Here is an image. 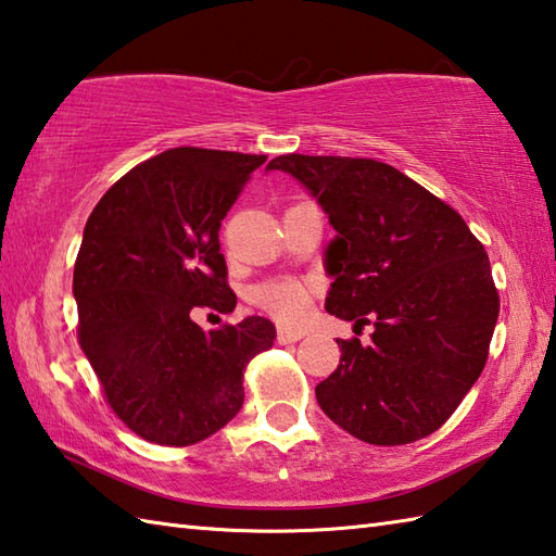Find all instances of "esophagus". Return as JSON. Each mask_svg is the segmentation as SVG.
Masks as SVG:
<instances>
[{
  "instance_id": "34e87169",
  "label": "esophagus",
  "mask_w": 556,
  "mask_h": 556,
  "mask_svg": "<svg viewBox=\"0 0 556 556\" xmlns=\"http://www.w3.org/2000/svg\"><path fill=\"white\" fill-rule=\"evenodd\" d=\"M303 337L301 329H287V327H279L277 329V341L279 344H293V341H299Z\"/></svg>"
}]
</instances>
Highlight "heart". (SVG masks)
Listing matches in <instances>:
<instances>
[{
  "label": "heart",
  "mask_w": 556,
  "mask_h": 556,
  "mask_svg": "<svg viewBox=\"0 0 556 556\" xmlns=\"http://www.w3.org/2000/svg\"><path fill=\"white\" fill-rule=\"evenodd\" d=\"M313 285L305 279H271L253 289V303L281 325H299L313 301Z\"/></svg>",
  "instance_id": "b5f03b06"
}]
</instances>
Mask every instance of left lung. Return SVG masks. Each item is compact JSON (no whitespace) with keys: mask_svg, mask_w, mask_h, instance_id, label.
<instances>
[{"mask_svg":"<svg viewBox=\"0 0 556 556\" xmlns=\"http://www.w3.org/2000/svg\"><path fill=\"white\" fill-rule=\"evenodd\" d=\"M308 188L337 239L325 308L370 344L337 339V370L315 387L341 430L380 446L410 444L440 430L488 363L500 317L485 248L444 200L392 164L368 157L279 155Z\"/></svg>","mask_w":556,"mask_h":556,"instance_id":"obj_1","label":"left lung"}]
</instances>
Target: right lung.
Segmentation results:
<instances>
[{"label": "right lung", "mask_w": 556, "mask_h": 556, "mask_svg": "<svg viewBox=\"0 0 556 556\" xmlns=\"http://www.w3.org/2000/svg\"><path fill=\"white\" fill-rule=\"evenodd\" d=\"M265 155L172 148L126 172L90 212L74 267L78 344L128 430L188 446L243 404V370L277 339L265 317L212 332L193 311L231 313L222 219Z\"/></svg>", "instance_id": "1"}]
</instances>
